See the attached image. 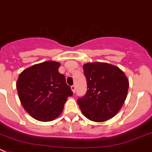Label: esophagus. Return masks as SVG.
<instances>
[{
    "label": "esophagus",
    "mask_w": 152,
    "mask_h": 152,
    "mask_svg": "<svg viewBox=\"0 0 152 152\" xmlns=\"http://www.w3.org/2000/svg\"><path fill=\"white\" fill-rule=\"evenodd\" d=\"M71 89H72V91H73V93H75V92H76V86H71Z\"/></svg>",
    "instance_id": "34e87169"
}]
</instances>
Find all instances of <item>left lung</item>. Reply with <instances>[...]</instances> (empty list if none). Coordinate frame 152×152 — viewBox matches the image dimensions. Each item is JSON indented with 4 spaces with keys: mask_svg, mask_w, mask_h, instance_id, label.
Returning a JSON list of instances; mask_svg holds the SVG:
<instances>
[{
    "mask_svg": "<svg viewBox=\"0 0 152 152\" xmlns=\"http://www.w3.org/2000/svg\"><path fill=\"white\" fill-rule=\"evenodd\" d=\"M87 91L77 103L87 118L107 121L124 104L129 88L127 78L121 69L106 63H88L83 66Z\"/></svg>",
    "mask_w": 152,
    "mask_h": 152,
    "instance_id": "left-lung-1",
    "label": "left lung"
}]
</instances>
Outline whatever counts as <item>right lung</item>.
Returning a JSON list of instances; mask_svg holds the SVG:
<instances>
[{
    "label": "right lung",
    "mask_w": 152,
    "mask_h": 152,
    "mask_svg": "<svg viewBox=\"0 0 152 152\" xmlns=\"http://www.w3.org/2000/svg\"><path fill=\"white\" fill-rule=\"evenodd\" d=\"M60 64L45 61L25 69L16 83L18 97L27 113L40 121H50L62 113L73 95L66 79L58 72Z\"/></svg>",
    "instance_id": "add662e5"
}]
</instances>
